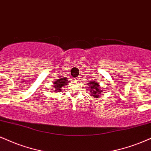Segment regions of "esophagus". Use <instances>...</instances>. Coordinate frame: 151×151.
I'll return each instance as SVG.
<instances>
[{
	"instance_id": "1",
	"label": "esophagus",
	"mask_w": 151,
	"mask_h": 151,
	"mask_svg": "<svg viewBox=\"0 0 151 151\" xmlns=\"http://www.w3.org/2000/svg\"><path fill=\"white\" fill-rule=\"evenodd\" d=\"M76 79V80H77V79H77V78H76V79Z\"/></svg>"
}]
</instances>
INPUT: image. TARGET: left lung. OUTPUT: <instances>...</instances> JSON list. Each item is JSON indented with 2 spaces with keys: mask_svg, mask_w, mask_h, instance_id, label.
<instances>
[{
  "mask_svg": "<svg viewBox=\"0 0 151 151\" xmlns=\"http://www.w3.org/2000/svg\"><path fill=\"white\" fill-rule=\"evenodd\" d=\"M88 88H89L90 93H91V96L94 98H99L101 96L104 88H101L99 83L95 81H89V83H88Z\"/></svg>",
  "mask_w": 151,
  "mask_h": 151,
  "instance_id": "1",
  "label": "left lung"
}]
</instances>
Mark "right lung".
I'll use <instances>...</instances> for the list:
<instances>
[{
    "label": "right lung",
    "mask_w": 151,
    "mask_h": 151,
    "mask_svg": "<svg viewBox=\"0 0 151 151\" xmlns=\"http://www.w3.org/2000/svg\"><path fill=\"white\" fill-rule=\"evenodd\" d=\"M68 83V78H61V79H58L55 82H54L53 91L55 92H60L62 91L63 87L65 86L67 83Z\"/></svg>",
    "instance_id": "obj_1"
}]
</instances>
